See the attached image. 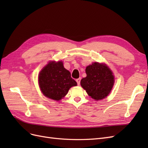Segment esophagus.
Masks as SVG:
<instances>
[{
    "label": "esophagus",
    "mask_w": 148,
    "mask_h": 148,
    "mask_svg": "<svg viewBox=\"0 0 148 148\" xmlns=\"http://www.w3.org/2000/svg\"><path fill=\"white\" fill-rule=\"evenodd\" d=\"M80 81H81V78H79L76 79V82H77L78 85H79V84H80Z\"/></svg>",
    "instance_id": "obj_1"
}]
</instances>
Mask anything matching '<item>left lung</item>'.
Instances as JSON below:
<instances>
[{"mask_svg": "<svg viewBox=\"0 0 148 148\" xmlns=\"http://www.w3.org/2000/svg\"><path fill=\"white\" fill-rule=\"evenodd\" d=\"M86 77L81 80V86L92 99L99 101L109 95L114 84L112 71L106 64L95 62L86 68Z\"/></svg>", "mask_w": 148, "mask_h": 148, "instance_id": "obj_1", "label": "left lung"}]
</instances>
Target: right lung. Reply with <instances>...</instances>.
I'll return each mask as SVG.
<instances>
[{
	"mask_svg": "<svg viewBox=\"0 0 148 148\" xmlns=\"http://www.w3.org/2000/svg\"><path fill=\"white\" fill-rule=\"evenodd\" d=\"M38 82L43 95L56 101L62 99L71 87L77 85L62 61L49 62L40 71Z\"/></svg>",
	"mask_w": 148,
	"mask_h": 148,
	"instance_id": "right-lung-1",
	"label": "right lung"
}]
</instances>
